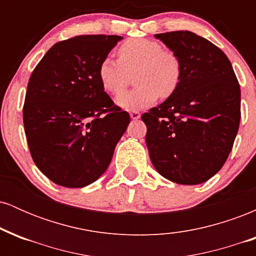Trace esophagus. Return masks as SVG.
I'll return each instance as SVG.
<instances>
[{"instance_id":"34e87169","label":"esophagus","mask_w":256,"mask_h":256,"mask_svg":"<svg viewBox=\"0 0 256 256\" xmlns=\"http://www.w3.org/2000/svg\"><path fill=\"white\" fill-rule=\"evenodd\" d=\"M130 116H131V119L137 120V119L140 118V112H137V110H132V112H130Z\"/></svg>"}]
</instances>
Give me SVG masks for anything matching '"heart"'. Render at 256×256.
Wrapping results in <instances>:
<instances>
[{"label": "heart", "instance_id": "b5f03b06", "mask_svg": "<svg viewBox=\"0 0 256 256\" xmlns=\"http://www.w3.org/2000/svg\"><path fill=\"white\" fill-rule=\"evenodd\" d=\"M118 60L106 56L98 64V80L104 91L118 95L125 89L134 72L132 90L125 91L116 104L125 110H138L168 98L180 83L182 61L177 52L165 49L158 40L131 38L119 46Z\"/></svg>", "mask_w": 256, "mask_h": 256}]
</instances>
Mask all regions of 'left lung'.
Returning <instances> with one entry per match:
<instances>
[{
    "mask_svg": "<svg viewBox=\"0 0 256 256\" xmlns=\"http://www.w3.org/2000/svg\"><path fill=\"white\" fill-rule=\"evenodd\" d=\"M182 61L180 83L142 116L155 170L178 184L212 178L230 154L240 119V89L230 60L190 31L155 34Z\"/></svg>",
    "mask_w": 256,
    "mask_h": 256,
    "instance_id": "obj_1",
    "label": "left lung"
}]
</instances>
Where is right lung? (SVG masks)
<instances>
[{
	"label": "right lung",
	"instance_id": "right-lung-1",
	"mask_svg": "<svg viewBox=\"0 0 256 256\" xmlns=\"http://www.w3.org/2000/svg\"><path fill=\"white\" fill-rule=\"evenodd\" d=\"M122 37L85 34L46 52L28 84L22 118L36 166L55 184L83 188L110 166L130 122L98 80V64Z\"/></svg>",
	"mask_w": 256,
	"mask_h": 256
}]
</instances>
